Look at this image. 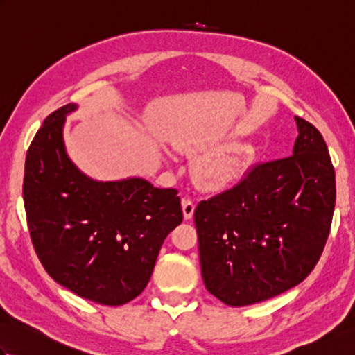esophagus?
<instances>
[{
    "label": "esophagus",
    "instance_id": "esophagus-1",
    "mask_svg": "<svg viewBox=\"0 0 355 355\" xmlns=\"http://www.w3.org/2000/svg\"><path fill=\"white\" fill-rule=\"evenodd\" d=\"M182 207H183L184 220H191V218L193 216L195 202H193L191 198H183V200H182Z\"/></svg>",
    "mask_w": 355,
    "mask_h": 355
}]
</instances>
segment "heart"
<instances>
[{
  "label": "heart",
  "mask_w": 355,
  "mask_h": 355,
  "mask_svg": "<svg viewBox=\"0 0 355 355\" xmlns=\"http://www.w3.org/2000/svg\"><path fill=\"white\" fill-rule=\"evenodd\" d=\"M215 146H218V141L212 137H198L178 145L184 153H205ZM248 164H250L248 149L241 145H233L210 150L202 155L195 164V175L209 189H227L244 178Z\"/></svg>",
  "instance_id": "1"
}]
</instances>
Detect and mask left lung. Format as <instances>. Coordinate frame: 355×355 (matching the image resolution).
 <instances>
[{"label": "left lung", "instance_id": "obj_1", "mask_svg": "<svg viewBox=\"0 0 355 355\" xmlns=\"http://www.w3.org/2000/svg\"><path fill=\"white\" fill-rule=\"evenodd\" d=\"M294 120L293 155L254 166L239 184L195 209L202 281L225 305H253L293 288L325 247L336 173L322 134Z\"/></svg>", "mask_w": 355, "mask_h": 355}]
</instances>
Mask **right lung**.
I'll use <instances>...</instances> for the list:
<instances>
[{
    "label": "right lung",
    "mask_w": 355,
    "mask_h": 355,
    "mask_svg": "<svg viewBox=\"0 0 355 355\" xmlns=\"http://www.w3.org/2000/svg\"><path fill=\"white\" fill-rule=\"evenodd\" d=\"M69 103L44 120L27 150L24 206L35 252L65 288L96 304L119 306L145 290L164 238L182 224L175 189L131 177L97 182L64 143Z\"/></svg>",
    "instance_id": "right-lung-1"
}]
</instances>
